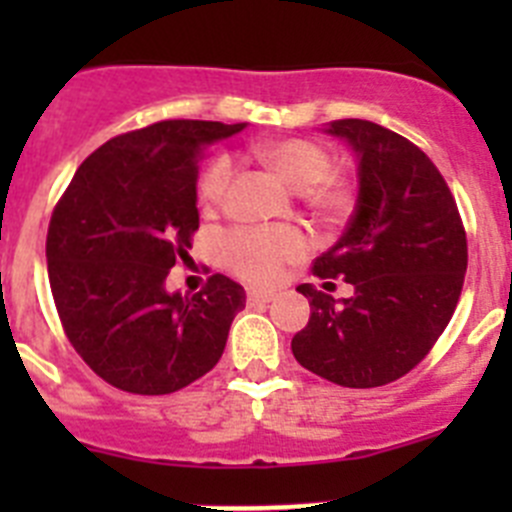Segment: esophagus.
Returning a JSON list of instances; mask_svg holds the SVG:
<instances>
[{"label": "esophagus", "mask_w": 512, "mask_h": 512, "mask_svg": "<svg viewBox=\"0 0 512 512\" xmlns=\"http://www.w3.org/2000/svg\"><path fill=\"white\" fill-rule=\"evenodd\" d=\"M274 297H277V295H274V292H256V289H253V292H248L246 300H248V305L256 307V305H269V302L274 300Z\"/></svg>", "instance_id": "1"}]
</instances>
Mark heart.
<instances>
[{"instance_id":"1","label":"heart","mask_w":512,"mask_h":512,"mask_svg":"<svg viewBox=\"0 0 512 512\" xmlns=\"http://www.w3.org/2000/svg\"><path fill=\"white\" fill-rule=\"evenodd\" d=\"M266 166L277 171L289 187L309 189L312 202L323 210H336L346 202V189L330 174V153L305 138H287L256 148ZM233 161L217 156L200 176L197 197L205 207H217L225 200ZM225 264L253 284H269L279 277L284 261L300 259L307 251V238L297 228H238L223 238Z\"/></svg>"}]
</instances>
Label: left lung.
<instances>
[{"mask_svg": "<svg viewBox=\"0 0 512 512\" xmlns=\"http://www.w3.org/2000/svg\"><path fill=\"white\" fill-rule=\"evenodd\" d=\"M356 158V205L346 230L315 259L320 279L343 277L333 300L312 284L310 320L292 354L341 387H382L420 364L449 325L467 274V235L433 161L408 138L369 120L328 122Z\"/></svg>", "mask_w": 512, "mask_h": 512, "instance_id": "1", "label": "left lung"}]
</instances>
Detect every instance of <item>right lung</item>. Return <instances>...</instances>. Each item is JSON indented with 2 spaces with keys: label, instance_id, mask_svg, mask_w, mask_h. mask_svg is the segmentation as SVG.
Wrapping results in <instances>:
<instances>
[{
  "label": "right lung",
  "instance_id": "add662e5",
  "mask_svg": "<svg viewBox=\"0 0 512 512\" xmlns=\"http://www.w3.org/2000/svg\"><path fill=\"white\" fill-rule=\"evenodd\" d=\"M246 122L164 120L117 135L76 169L51 217L45 259L63 330L112 387L169 395L220 361L238 282L215 274L197 295L166 277L200 228V161Z\"/></svg>",
  "mask_w": 512,
  "mask_h": 512
}]
</instances>
